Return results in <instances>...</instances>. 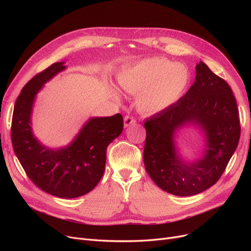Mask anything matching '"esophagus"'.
I'll list each match as a JSON object with an SVG mask.
<instances>
[{
	"label": "esophagus",
	"instance_id": "obj_1",
	"mask_svg": "<svg viewBox=\"0 0 251 251\" xmlns=\"http://www.w3.org/2000/svg\"><path fill=\"white\" fill-rule=\"evenodd\" d=\"M136 123V120L135 119L133 118V117H131V116H126L125 118H124V127L126 128V127H129V126H131V125H134Z\"/></svg>",
	"mask_w": 251,
	"mask_h": 251
}]
</instances>
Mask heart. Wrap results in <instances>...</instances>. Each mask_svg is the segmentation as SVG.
<instances>
[{"mask_svg":"<svg viewBox=\"0 0 251 251\" xmlns=\"http://www.w3.org/2000/svg\"><path fill=\"white\" fill-rule=\"evenodd\" d=\"M189 81L185 66L164 58L142 60L118 76V83L130 94H137L138 109L149 115L159 114L173 105Z\"/></svg>","mask_w":251,"mask_h":251,"instance_id":"b5f03b06","label":"heart"}]
</instances>
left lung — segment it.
I'll use <instances>...</instances> for the list:
<instances>
[{
  "instance_id": "obj_1",
  "label": "left lung",
  "mask_w": 251,
  "mask_h": 251,
  "mask_svg": "<svg viewBox=\"0 0 251 251\" xmlns=\"http://www.w3.org/2000/svg\"><path fill=\"white\" fill-rule=\"evenodd\" d=\"M188 91L166 111L144 123L147 130L143 162L152 181L177 196L199 194L220 179L238 146L240 122L229 84L203 62ZM192 125L205 134L203 154L185 161L176 147V131Z\"/></svg>"
}]
</instances>
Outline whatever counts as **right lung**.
Instances as JSON below:
<instances>
[{"label":"right lung","mask_w":251,"mask_h":251,"mask_svg":"<svg viewBox=\"0 0 251 251\" xmlns=\"http://www.w3.org/2000/svg\"><path fill=\"white\" fill-rule=\"evenodd\" d=\"M64 64L50 65L22 88L13 112L11 138L17 159L38 188L61 199H75L91 191L102 177L107 148L122 133L123 117H92L68 146H44L32 132L33 104L44 85L66 69Z\"/></svg>","instance_id":"obj_1"}]
</instances>
